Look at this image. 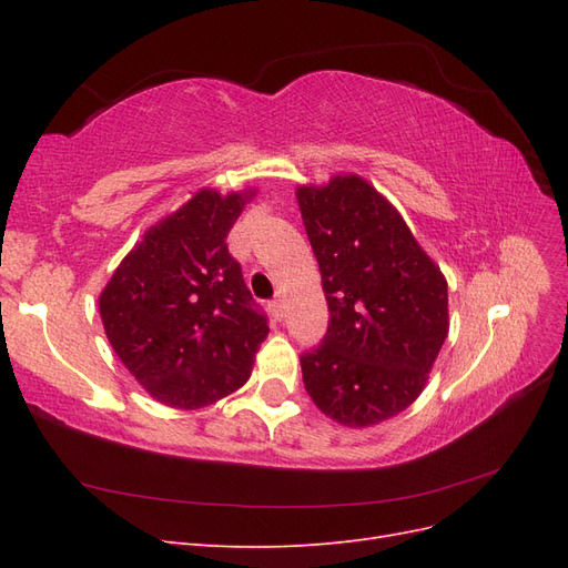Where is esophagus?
Returning <instances> with one entry per match:
<instances>
[{
	"instance_id": "34e87169",
	"label": "esophagus",
	"mask_w": 568,
	"mask_h": 568,
	"mask_svg": "<svg viewBox=\"0 0 568 568\" xmlns=\"http://www.w3.org/2000/svg\"><path fill=\"white\" fill-rule=\"evenodd\" d=\"M270 313L274 320H282L284 317V303L277 298V301H270Z\"/></svg>"
}]
</instances>
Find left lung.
<instances>
[{
    "label": "left lung",
    "instance_id": "left-lung-1",
    "mask_svg": "<svg viewBox=\"0 0 568 568\" xmlns=\"http://www.w3.org/2000/svg\"><path fill=\"white\" fill-rule=\"evenodd\" d=\"M296 196L332 317L301 355L305 390L343 426L379 424L426 386L450 326L448 282L367 180L336 175Z\"/></svg>",
    "mask_w": 568,
    "mask_h": 568
}]
</instances>
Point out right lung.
I'll return each mask as SVG.
<instances>
[{"label": "right lung", "mask_w": 568, "mask_h": 568, "mask_svg": "<svg viewBox=\"0 0 568 568\" xmlns=\"http://www.w3.org/2000/svg\"><path fill=\"white\" fill-rule=\"evenodd\" d=\"M246 199L201 189L146 230L99 296L120 363L168 407L199 409L242 388L270 332L225 242Z\"/></svg>", "instance_id": "1"}]
</instances>
